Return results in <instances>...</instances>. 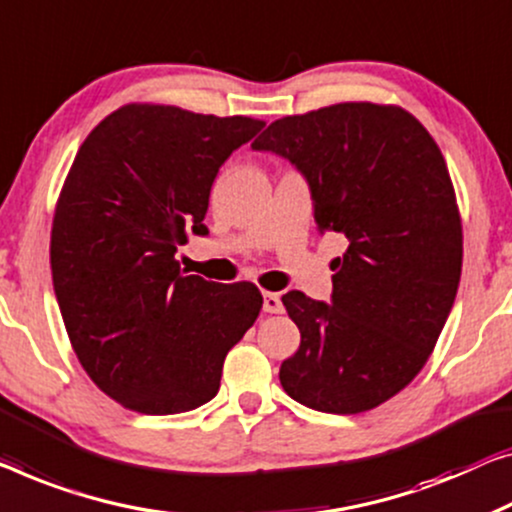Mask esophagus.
<instances>
[{"label":"esophagus","mask_w":512,"mask_h":512,"mask_svg":"<svg viewBox=\"0 0 512 512\" xmlns=\"http://www.w3.org/2000/svg\"><path fill=\"white\" fill-rule=\"evenodd\" d=\"M282 310H285V308H282L280 294L264 292V312H271V315H280Z\"/></svg>","instance_id":"1"}]
</instances>
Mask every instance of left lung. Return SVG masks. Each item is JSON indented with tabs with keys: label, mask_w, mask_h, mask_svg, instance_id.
Listing matches in <instances>:
<instances>
[{
	"label": "left lung",
	"mask_w": 512,
	"mask_h": 512,
	"mask_svg": "<svg viewBox=\"0 0 512 512\" xmlns=\"http://www.w3.org/2000/svg\"><path fill=\"white\" fill-rule=\"evenodd\" d=\"M308 177L319 232L345 234L331 303L282 296L301 345L280 365L289 398L361 414L430 358L462 273V220L434 137L400 105L335 103L276 119L253 142Z\"/></svg>",
	"instance_id": "1"
}]
</instances>
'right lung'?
<instances>
[{
  "mask_svg": "<svg viewBox=\"0 0 512 512\" xmlns=\"http://www.w3.org/2000/svg\"><path fill=\"white\" fill-rule=\"evenodd\" d=\"M262 128L241 114L128 103L75 154L52 220V282L75 356L121 407H202L255 324L264 301L253 282L183 276L174 253L188 232L207 234L220 165Z\"/></svg>",
  "mask_w": 512,
  "mask_h": 512,
  "instance_id": "obj_1",
  "label": "right lung"
}]
</instances>
